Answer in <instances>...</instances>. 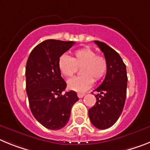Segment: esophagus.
<instances>
[{"mask_svg": "<svg viewBox=\"0 0 150 150\" xmlns=\"http://www.w3.org/2000/svg\"><path fill=\"white\" fill-rule=\"evenodd\" d=\"M77 95H78V97H79V98H82V97H84V95H85V93H77Z\"/></svg>", "mask_w": 150, "mask_h": 150, "instance_id": "34e87169", "label": "esophagus"}]
</instances>
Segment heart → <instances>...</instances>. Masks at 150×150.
<instances>
[{"label": "heart", "mask_w": 150, "mask_h": 150, "mask_svg": "<svg viewBox=\"0 0 150 150\" xmlns=\"http://www.w3.org/2000/svg\"><path fill=\"white\" fill-rule=\"evenodd\" d=\"M59 69L65 77H71L81 68V76L74 77L68 81V88L77 92H84L94 83V79H102L107 71V61L103 56L89 47H83L75 50L72 58L62 55L58 62Z\"/></svg>", "instance_id": "b5f03b06"}]
</instances>
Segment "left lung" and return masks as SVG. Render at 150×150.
Segmentation results:
<instances>
[{
    "mask_svg": "<svg viewBox=\"0 0 150 150\" xmlns=\"http://www.w3.org/2000/svg\"><path fill=\"white\" fill-rule=\"evenodd\" d=\"M107 61V71L103 83L93 91L97 101L88 110L90 120L99 129L112 126L123 111L126 99L127 76L126 66L118 53L107 44L94 41ZM103 95H102V94Z\"/></svg>",
    "mask_w": 150,
    "mask_h": 150,
    "instance_id": "obj_1",
    "label": "left lung"
}]
</instances>
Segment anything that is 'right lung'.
<instances>
[{
  "instance_id": "add662e5",
  "label": "right lung",
  "mask_w": 150,
  "mask_h": 150,
  "mask_svg": "<svg viewBox=\"0 0 150 150\" xmlns=\"http://www.w3.org/2000/svg\"><path fill=\"white\" fill-rule=\"evenodd\" d=\"M73 41L49 39L38 44L30 53L25 67L26 93L32 115L45 127L59 130L69 120L71 109L79 100L75 91L62 92L66 83L61 77L59 57Z\"/></svg>"
}]
</instances>
